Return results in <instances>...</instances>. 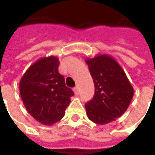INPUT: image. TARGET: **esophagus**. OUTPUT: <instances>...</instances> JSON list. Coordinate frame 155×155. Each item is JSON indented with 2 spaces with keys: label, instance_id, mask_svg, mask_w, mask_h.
<instances>
[{
  "label": "esophagus",
  "instance_id": "1",
  "mask_svg": "<svg viewBox=\"0 0 155 155\" xmlns=\"http://www.w3.org/2000/svg\"><path fill=\"white\" fill-rule=\"evenodd\" d=\"M73 91H74V94H79V87H78V86H75V87L73 89Z\"/></svg>",
  "mask_w": 155,
  "mask_h": 155
}]
</instances>
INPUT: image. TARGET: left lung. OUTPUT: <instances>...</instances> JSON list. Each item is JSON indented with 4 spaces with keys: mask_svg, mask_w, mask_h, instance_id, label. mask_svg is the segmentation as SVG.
Masks as SVG:
<instances>
[{
    "mask_svg": "<svg viewBox=\"0 0 155 155\" xmlns=\"http://www.w3.org/2000/svg\"><path fill=\"white\" fill-rule=\"evenodd\" d=\"M93 78L94 94L85 104L88 118L98 124L114 121L126 111L134 89L117 61L107 54L86 59Z\"/></svg>",
    "mask_w": 155,
    "mask_h": 155,
    "instance_id": "left-lung-1",
    "label": "left lung"
}]
</instances>
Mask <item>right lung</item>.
<instances>
[{
    "mask_svg": "<svg viewBox=\"0 0 155 155\" xmlns=\"http://www.w3.org/2000/svg\"><path fill=\"white\" fill-rule=\"evenodd\" d=\"M55 56L41 58L31 65L20 81V94L25 109L35 120L52 125L64 115L74 92L64 84Z\"/></svg>",
    "mask_w": 155,
    "mask_h": 155,
    "instance_id": "1",
    "label": "right lung"
}]
</instances>
